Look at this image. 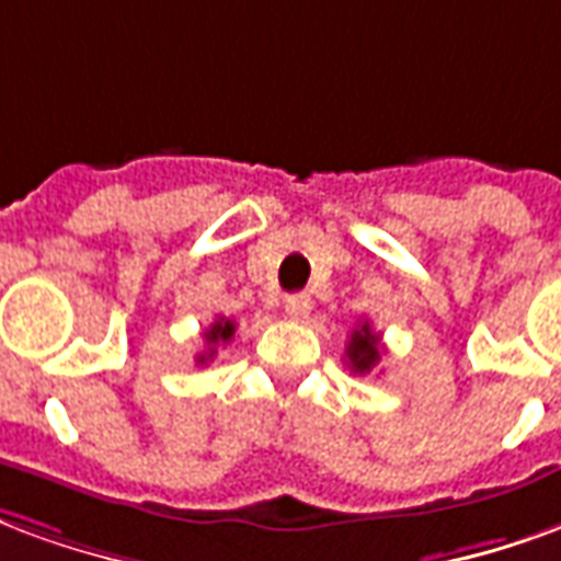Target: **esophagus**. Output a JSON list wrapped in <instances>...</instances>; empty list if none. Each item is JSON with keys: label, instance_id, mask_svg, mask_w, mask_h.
I'll return each mask as SVG.
<instances>
[{"label": "esophagus", "instance_id": "esophagus-1", "mask_svg": "<svg viewBox=\"0 0 561 561\" xmlns=\"http://www.w3.org/2000/svg\"><path fill=\"white\" fill-rule=\"evenodd\" d=\"M284 310H286V317H289V320L305 322L310 317V310H313V301H310L308 293H296V296L286 298Z\"/></svg>", "mask_w": 561, "mask_h": 561}]
</instances>
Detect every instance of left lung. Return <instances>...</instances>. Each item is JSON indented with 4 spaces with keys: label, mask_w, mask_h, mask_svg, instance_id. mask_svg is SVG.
Returning a JSON list of instances; mask_svg holds the SVG:
<instances>
[{
    "label": "left lung",
    "mask_w": 561,
    "mask_h": 561,
    "mask_svg": "<svg viewBox=\"0 0 561 561\" xmlns=\"http://www.w3.org/2000/svg\"><path fill=\"white\" fill-rule=\"evenodd\" d=\"M379 334L370 329V322H362L358 329L350 334V346H346V358L355 374H370L379 365Z\"/></svg>",
    "instance_id": "8db88e82"
}]
</instances>
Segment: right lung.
Masks as SVG:
<instances>
[{
  "label": "right lung",
  "mask_w": 561,
  "mask_h": 561,
  "mask_svg": "<svg viewBox=\"0 0 561 561\" xmlns=\"http://www.w3.org/2000/svg\"><path fill=\"white\" fill-rule=\"evenodd\" d=\"M232 334H236V322L227 320V317H218V320L211 322V325L203 331V337H206V350L196 355V365H208V362L218 355L220 343H230Z\"/></svg>",
  "instance_id": "1"
}]
</instances>
